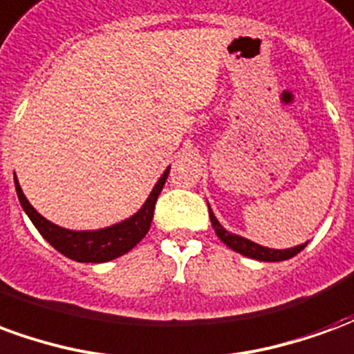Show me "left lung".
I'll list each match as a JSON object with an SVG mask.
<instances>
[{"instance_id": "left-lung-1", "label": "left lung", "mask_w": 354, "mask_h": 354, "mask_svg": "<svg viewBox=\"0 0 354 354\" xmlns=\"http://www.w3.org/2000/svg\"><path fill=\"white\" fill-rule=\"evenodd\" d=\"M208 214H210V222H212V227H214L216 235L222 239L223 245H227L231 250L235 252L243 254L246 258H252V260H260V261H282V260H290L292 256H296L297 252H301L305 248V245L294 246V248H286V250H274V248H266V246H260L248 241V239L239 237V235H233L230 231H225L220 225V222L216 220L214 212L210 210L208 207Z\"/></svg>"}]
</instances>
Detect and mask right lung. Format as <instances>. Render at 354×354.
<instances>
[{
	"label": "right lung",
	"instance_id": "obj_1",
	"mask_svg": "<svg viewBox=\"0 0 354 354\" xmlns=\"http://www.w3.org/2000/svg\"><path fill=\"white\" fill-rule=\"evenodd\" d=\"M169 170L170 169H167L162 172V176L159 178V182L151 189L149 197L144 203V207L140 208L136 214L129 218V220H124V222L115 223V225L100 231H70L64 230V227H58L55 223H50L49 220H45L28 203L24 193L20 189L19 182H17V178H15V187H17L20 205L26 210V214L30 216L35 230L39 231L43 239H47V243L55 246L58 252L64 254L66 258H70V260L102 263V261H109L113 258L123 256L146 237L149 225H151V220H153L155 203H157V197L161 193L162 185L167 182Z\"/></svg>",
	"mask_w": 354,
	"mask_h": 354
}]
</instances>
